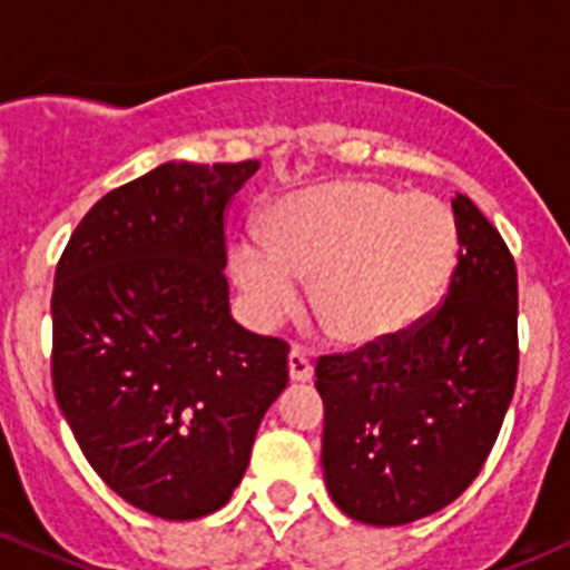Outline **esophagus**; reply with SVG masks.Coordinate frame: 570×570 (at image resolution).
Wrapping results in <instances>:
<instances>
[{
    "mask_svg": "<svg viewBox=\"0 0 570 570\" xmlns=\"http://www.w3.org/2000/svg\"><path fill=\"white\" fill-rule=\"evenodd\" d=\"M286 363H289V380L292 382H309L312 376H315V365L309 363V357H306L301 348H292Z\"/></svg>",
    "mask_w": 570,
    "mask_h": 570,
    "instance_id": "obj_1",
    "label": "esophagus"
}]
</instances>
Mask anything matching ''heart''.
Returning a JSON list of instances; mask_svg holds the SVG:
<instances>
[{
    "mask_svg": "<svg viewBox=\"0 0 570 570\" xmlns=\"http://www.w3.org/2000/svg\"><path fill=\"white\" fill-rule=\"evenodd\" d=\"M459 264V222L441 199L371 179H340L286 196L269 213V238L247 233L230 249L244 309L273 328L301 303L334 340L368 345L405 332L444 295Z\"/></svg>",
    "mask_w": 570,
    "mask_h": 570,
    "instance_id": "b5f03b06",
    "label": "heart"
}]
</instances>
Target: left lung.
<instances>
[{
	"label": "left lung",
	"mask_w": 570,
	"mask_h": 570,
	"mask_svg": "<svg viewBox=\"0 0 570 570\" xmlns=\"http://www.w3.org/2000/svg\"><path fill=\"white\" fill-rule=\"evenodd\" d=\"M459 264L444 303L393 337L317 360L323 475L368 525H405L478 478L518 382V267L464 194L453 199Z\"/></svg>",
	"instance_id": "left-lung-1"
}]
</instances>
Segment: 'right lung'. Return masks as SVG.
Here are the masks:
<instances>
[{
	"label": "right lung",
	"instance_id": "obj_1",
	"mask_svg": "<svg viewBox=\"0 0 570 570\" xmlns=\"http://www.w3.org/2000/svg\"><path fill=\"white\" fill-rule=\"evenodd\" d=\"M258 165H159L109 190L56 267V402L106 487L154 518L225 507L289 382V345L227 301L225 213Z\"/></svg>",
	"mask_w": 570,
	"mask_h": 570
}]
</instances>
